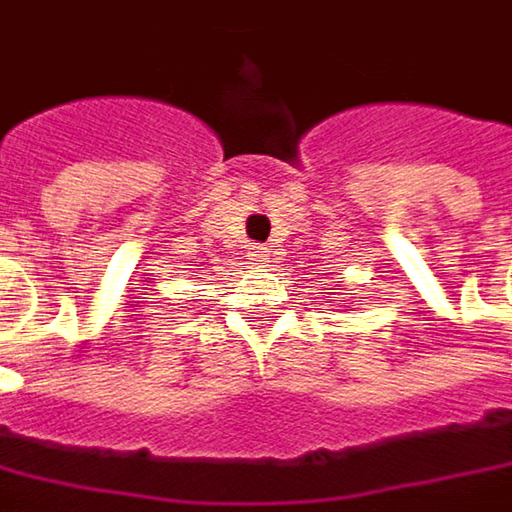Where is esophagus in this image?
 <instances>
[{
  "label": "esophagus",
  "instance_id": "1",
  "mask_svg": "<svg viewBox=\"0 0 512 512\" xmlns=\"http://www.w3.org/2000/svg\"><path fill=\"white\" fill-rule=\"evenodd\" d=\"M265 253H268V250H265V247H253V256H256V259H262V256H265Z\"/></svg>",
  "mask_w": 512,
  "mask_h": 512
}]
</instances>
